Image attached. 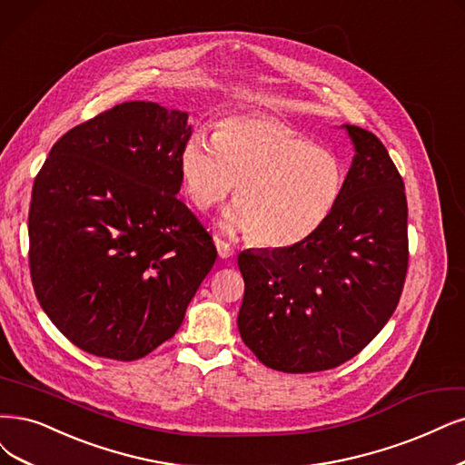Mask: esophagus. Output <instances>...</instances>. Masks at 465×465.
<instances>
[{"instance_id":"esophagus-1","label":"esophagus","mask_w":465,"mask_h":465,"mask_svg":"<svg viewBox=\"0 0 465 465\" xmlns=\"http://www.w3.org/2000/svg\"><path fill=\"white\" fill-rule=\"evenodd\" d=\"M214 245H216L218 256H220L222 261H228V259H232V256H233V249H232V245H230V243L222 242V239H214Z\"/></svg>"}]
</instances>
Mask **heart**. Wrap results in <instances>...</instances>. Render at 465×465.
Here are the masks:
<instances>
[{
  "mask_svg": "<svg viewBox=\"0 0 465 465\" xmlns=\"http://www.w3.org/2000/svg\"><path fill=\"white\" fill-rule=\"evenodd\" d=\"M178 168L197 211L222 203L235 185V204L222 226L252 233L268 249L308 242L331 218L345 189V168L335 153L266 116H232L218 124L213 140L192 135Z\"/></svg>",
  "mask_w": 465,
  "mask_h": 465,
  "instance_id": "obj_1",
  "label": "heart"
}]
</instances>
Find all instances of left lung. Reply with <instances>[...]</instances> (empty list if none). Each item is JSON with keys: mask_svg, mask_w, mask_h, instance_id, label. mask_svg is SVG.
I'll list each match as a JSON object with an SVG mask.
<instances>
[{"mask_svg": "<svg viewBox=\"0 0 465 465\" xmlns=\"http://www.w3.org/2000/svg\"><path fill=\"white\" fill-rule=\"evenodd\" d=\"M354 147L337 209L308 242L247 249L237 328L261 362L287 373L335 368L383 330L408 270L404 182L385 145L341 126Z\"/></svg>", "mask_w": 465, "mask_h": 465, "instance_id": "8db88e82", "label": "left lung"}]
</instances>
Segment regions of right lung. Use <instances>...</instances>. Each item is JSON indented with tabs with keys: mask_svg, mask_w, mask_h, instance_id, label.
<instances>
[{
	"mask_svg": "<svg viewBox=\"0 0 465 465\" xmlns=\"http://www.w3.org/2000/svg\"><path fill=\"white\" fill-rule=\"evenodd\" d=\"M187 113L128 101L51 147L32 187L30 273L49 320L85 352L130 362L178 331L216 261L176 197Z\"/></svg>",
	"mask_w": 465,
	"mask_h": 465,
	"instance_id": "add662e5",
	"label": "right lung"
}]
</instances>
